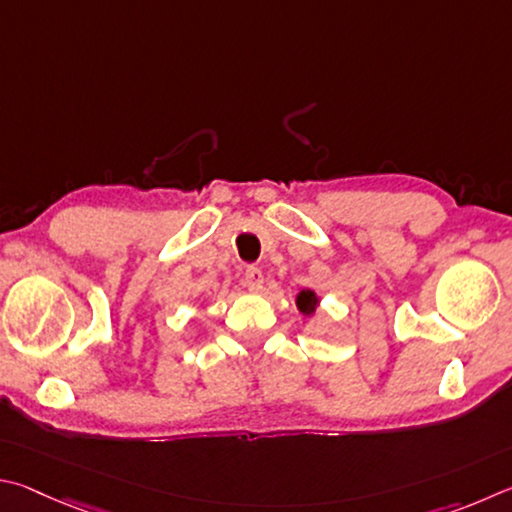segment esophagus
Segmentation results:
<instances>
[{
    "label": "esophagus",
    "instance_id": "obj_1",
    "mask_svg": "<svg viewBox=\"0 0 512 512\" xmlns=\"http://www.w3.org/2000/svg\"><path fill=\"white\" fill-rule=\"evenodd\" d=\"M263 272L258 270V267H247V272H245V285H247V290H251V292H258L263 288Z\"/></svg>",
    "mask_w": 512,
    "mask_h": 512
}]
</instances>
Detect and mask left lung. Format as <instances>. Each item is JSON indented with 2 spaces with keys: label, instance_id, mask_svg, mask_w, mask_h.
Here are the masks:
<instances>
[{
  "label": "left lung",
  "instance_id": "left-lung-1",
  "mask_svg": "<svg viewBox=\"0 0 512 512\" xmlns=\"http://www.w3.org/2000/svg\"><path fill=\"white\" fill-rule=\"evenodd\" d=\"M317 301H319L317 294L312 290H301L297 294V308L303 312V315H312L317 308Z\"/></svg>",
  "mask_w": 512,
  "mask_h": 512
}]
</instances>
